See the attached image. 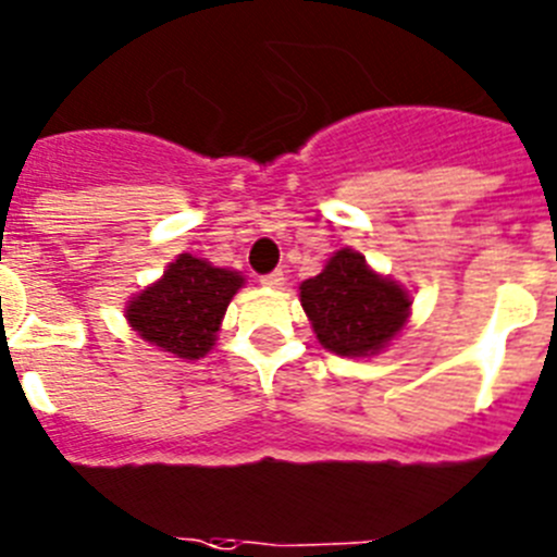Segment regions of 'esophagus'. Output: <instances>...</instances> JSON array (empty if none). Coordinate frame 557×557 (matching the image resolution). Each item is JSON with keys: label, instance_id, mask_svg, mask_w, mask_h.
I'll return each instance as SVG.
<instances>
[{"label": "esophagus", "instance_id": "1", "mask_svg": "<svg viewBox=\"0 0 557 557\" xmlns=\"http://www.w3.org/2000/svg\"><path fill=\"white\" fill-rule=\"evenodd\" d=\"M260 283H263L265 288H280V285L285 283V274L280 272V269H274V272L263 274V277H260Z\"/></svg>", "mask_w": 557, "mask_h": 557}]
</instances>
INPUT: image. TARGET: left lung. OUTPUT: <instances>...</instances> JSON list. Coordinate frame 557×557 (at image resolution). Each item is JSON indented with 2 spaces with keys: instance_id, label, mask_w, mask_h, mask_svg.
Returning a JSON list of instances; mask_svg holds the SVG:
<instances>
[{
  "instance_id": "left-lung-1",
  "label": "left lung",
  "mask_w": 557,
  "mask_h": 557,
  "mask_svg": "<svg viewBox=\"0 0 557 557\" xmlns=\"http://www.w3.org/2000/svg\"><path fill=\"white\" fill-rule=\"evenodd\" d=\"M317 338L336 356H370L404 327L409 297L379 277L361 255L336 251L322 274L299 285Z\"/></svg>"
}]
</instances>
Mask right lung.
<instances>
[{"mask_svg": "<svg viewBox=\"0 0 557 557\" xmlns=\"http://www.w3.org/2000/svg\"><path fill=\"white\" fill-rule=\"evenodd\" d=\"M244 285L238 272H226L193 255L176 263L128 306L134 331L178 359H201L215 342L232 294Z\"/></svg>", "mask_w": 557, "mask_h": 557, "instance_id": "1", "label": "right lung"}]
</instances>
